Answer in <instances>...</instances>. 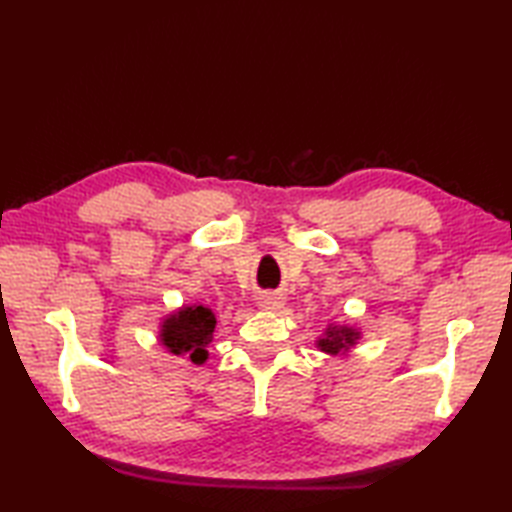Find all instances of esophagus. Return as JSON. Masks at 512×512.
<instances>
[{"label": "esophagus", "mask_w": 512, "mask_h": 512, "mask_svg": "<svg viewBox=\"0 0 512 512\" xmlns=\"http://www.w3.org/2000/svg\"><path fill=\"white\" fill-rule=\"evenodd\" d=\"M257 306L262 310H279L284 306V297L277 295V292H266V295L257 299Z\"/></svg>", "instance_id": "34e87169"}]
</instances>
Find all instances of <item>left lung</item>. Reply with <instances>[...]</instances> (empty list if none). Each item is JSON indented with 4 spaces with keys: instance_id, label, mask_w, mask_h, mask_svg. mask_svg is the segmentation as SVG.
<instances>
[{
    "instance_id": "1",
    "label": "left lung",
    "mask_w": 512,
    "mask_h": 512,
    "mask_svg": "<svg viewBox=\"0 0 512 512\" xmlns=\"http://www.w3.org/2000/svg\"><path fill=\"white\" fill-rule=\"evenodd\" d=\"M361 339V332H356L350 325H328L325 328V334L317 341V347L325 354L339 356L345 354L350 347L356 345V341Z\"/></svg>"
}]
</instances>
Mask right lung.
Listing matches in <instances>:
<instances>
[{
  "label": "right lung",
  "mask_w": 512,
  "mask_h": 512,
  "mask_svg": "<svg viewBox=\"0 0 512 512\" xmlns=\"http://www.w3.org/2000/svg\"><path fill=\"white\" fill-rule=\"evenodd\" d=\"M215 314L211 308L204 306H184L160 325V343L171 354L187 356L191 363L202 365L209 352L206 347L213 341Z\"/></svg>",
  "instance_id": "right-lung-1"
}]
</instances>
